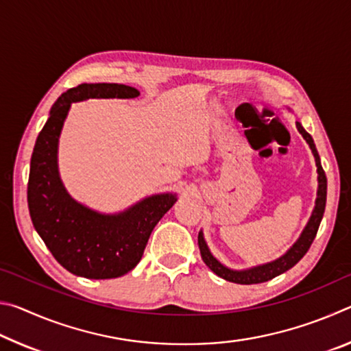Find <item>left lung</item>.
<instances>
[{"mask_svg":"<svg viewBox=\"0 0 351 351\" xmlns=\"http://www.w3.org/2000/svg\"><path fill=\"white\" fill-rule=\"evenodd\" d=\"M295 125H297V130H299V133L304 136L306 144L310 145L311 152L314 154V159H316V167H317V181H319L317 198H316V206H314V210L311 213L310 221H308L306 228L304 229V232H302V235L299 237V240H297L293 245V247H291L287 254L282 255L280 258L271 261V263L254 266V268L243 269V271L226 268L224 265L219 263V261L213 257L212 252L209 251V247H207L203 232H199L198 234V246H199L201 258H203L204 263L209 266L210 271H213L217 276L224 278V280L240 283V285H254V283L268 282V280H271V278L280 276L285 271L293 268L297 261H299L308 252L311 243L314 241V239H316L317 229L320 226V221H322V217L325 212L326 176H325L322 165H320V158H319V153L316 150V145H314L313 138L305 132V128L300 125V122H295Z\"/></svg>","mask_w":351,"mask_h":351,"instance_id":"left-lung-1","label":"left lung"}]
</instances>
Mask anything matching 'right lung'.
Returning a JSON list of instances; mask_svg holds the SVG:
<instances>
[{
	"label": "right lung",
	"mask_w": 351,
	"mask_h": 351,
	"mask_svg": "<svg viewBox=\"0 0 351 351\" xmlns=\"http://www.w3.org/2000/svg\"><path fill=\"white\" fill-rule=\"evenodd\" d=\"M136 88L119 83H82L63 93L35 142L27 182V206L35 230L64 269L85 278H116L139 263L152 230L171 206L175 193L152 195L127 210L105 215L77 203L58 175L57 150L73 102L133 99Z\"/></svg>",
	"instance_id": "obj_1"
}]
</instances>
